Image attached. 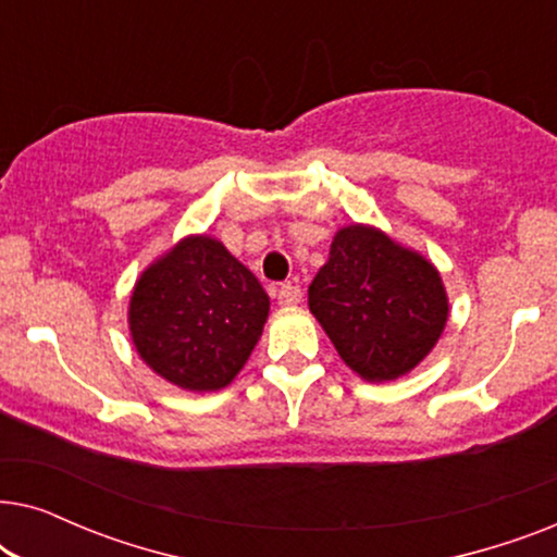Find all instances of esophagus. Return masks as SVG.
<instances>
[{
	"label": "esophagus",
	"instance_id": "obj_1",
	"mask_svg": "<svg viewBox=\"0 0 557 557\" xmlns=\"http://www.w3.org/2000/svg\"><path fill=\"white\" fill-rule=\"evenodd\" d=\"M278 304H284V307H294V304L301 301V286L294 284V281H288L278 288Z\"/></svg>",
	"mask_w": 557,
	"mask_h": 557
}]
</instances>
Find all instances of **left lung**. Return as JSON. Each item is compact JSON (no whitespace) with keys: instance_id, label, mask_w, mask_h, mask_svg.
Instances as JSON below:
<instances>
[{"instance_id":"left-lung-1","label":"left lung","mask_w":557,"mask_h":557,"mask_svg":"<svg viewBox=\"0 0 557 557\" xmlns=\"http://www.w3.org/2000/svg\"><path fill=\"white\" fill-rule=\"evenodd\" d=\"M309 309L347 368L370 383L413 370L448 319L436 265L370 225L334 235L330 261L309 286Z\"/></svg>"}]
</instances>
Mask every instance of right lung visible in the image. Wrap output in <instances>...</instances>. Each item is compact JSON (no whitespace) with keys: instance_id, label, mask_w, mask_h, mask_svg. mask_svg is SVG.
Wrapping results in <instances>:
<instances>
[{"instance_id":"right-lung-1","label":"right lung","mask_w":557,"mask_h":557,"mask_svg":"<svg viewBox=\"0 0 557 557\" xmlns=\"http://www.w3.org/2000/svg\"><path fill=\"white\" fill-rule=\"evenodd\" d=\"M269 294L223 243L189 235L149 265L128 304L136 352L185 391L231 385L261 339Z\"/></svg>"}]
</instances>
